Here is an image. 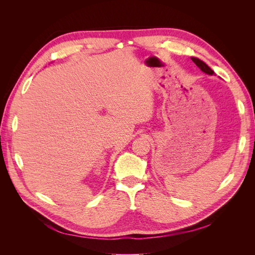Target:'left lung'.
<instances>
[{
	"instance_id": "obj_1",
	"label": "left lung",
	"mask_w": 255,
	"mask_h": 255,
	"mask_svg": "<svg viewBox=\"0 0 255 255\" xmlns=\"http://www.w3.org/2000/svg\"><path fill=\"white\" fill-rule=\"evenodd\" d=\"M191 60L194 61V63L197 65V67H199L200 70H201L202 72L206 73V74H210V75H213L214 74V71L212 70V69L208 67L204 61H202L201 59H199L197 57H191Z\"/></svg>"
}]
</instances>
